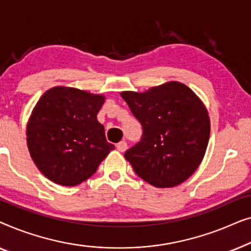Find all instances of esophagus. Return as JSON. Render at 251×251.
Returning <instances> with one entry per match:
<instances>
[{
    "label": "esophagus",
    "mask_w": 251,
    "mask_h": 251,
    "mask_svg": "<svg viewBox=\"0 0 251 251\" xmlns=\"http://www.w3.org/2000/svg\"><path fill=\"white\" fill-rule=\"evenodd\" d=\"M116 149H118L120 152H125V151L128 149V145H126V140H121V142L116 144Z\"/></svg>",
    "instance_id": "1"
}]
</instances>
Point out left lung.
Returning a JSON list of instances; mask_svg holds the SVG:
<instances>
[{
	"instance_id": "left-lung-1",
	"label": "left lung",
	"mask_w": 251,
	"mask_h": 251,
	"mask_svg": "<svg viewBox=\"0 0 251 251\" xmlns=\"http://www.w3.org/2000/svg\"><path fill=\"white\" fill-rule=\"evenodd\" d=\"M121 97L143 129L139 142L125 153L135 173L159 188L186 180L200 166L210 135L208 112L198 96L173 81Z\"/></svg>"
}]
</instances>
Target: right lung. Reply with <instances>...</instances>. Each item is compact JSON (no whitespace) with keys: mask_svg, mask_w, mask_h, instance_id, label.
<instances>
[{"mask_svg":"<svg viewBox=\"0 0 251 251\" xmlns=\"http://www.w3.org/2000/svg\"><path fill=\"white\" fill-rule=\"evenodd\" d=\"M104 100V96L56 87L37 101L27 125V145L34 163L53 183L81 184L114 150L97 120Z\"/></svg>","mask_w":251,"mask_h":251,"instance_id":"add662e5","label":"right lung"}]
</instances>
